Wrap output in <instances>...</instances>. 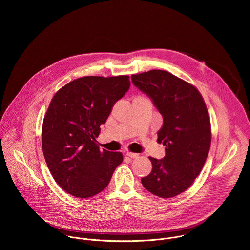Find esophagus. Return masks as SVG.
<instances>
[{
    "label": "esophagus",
    "instance_id": "34e87169",
    "mask_svg": "<svg viewBox=\"0 0 250 250\" xmlns=\"http://www.w3.org/2000/svg\"><path fill=\"white\" fill-rule=\"evenodd\" d=\"M126 156H128V157H130V158H132V159H136V158H138L140 155L139 154H137V153H132V152H126Z\"/></svg>",
    "mask_w": 250,
    "mask_h": 250
}]
</instances>
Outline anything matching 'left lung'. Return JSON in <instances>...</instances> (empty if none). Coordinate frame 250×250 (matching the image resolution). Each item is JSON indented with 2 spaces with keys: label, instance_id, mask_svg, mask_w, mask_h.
Here are the masks:
<instances>
[{
  "label": "left lung",
  "instance_id": "left-lung-1",
  "mask_svg": "<svg viewBox=\"0 0 250 250\" xmlns=\"http://www.w3.org/2000/svg\"><path fill=\"white\" fill-rule=\"evenodd\" d=\"M131 79L164 118L158 143L166 146V156L149 157L152 171L142 179L143 187L159 197L176 196L198 176L210 150L211 123L205 102L196 87L169 72L151 70Z\"/></svg>",
  "mask_w": 250,
  "mask_h": 250
}]
</instances>
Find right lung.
<instances>
[{
  "label": "right lung",
  "instance_id": "1",
  "mask_svg": "<svg viewBox=\"0 0 250 250\" xmlns=\"http://www.w3.org/2000/svg\"><path fill=\"white\" fill-rule=\"evenodd\" d=\"M130 85L126 75L86 76L53 97L43 120V154L53 178L73 196L87 198L101 192L122 163L120 152L100 150L96 138Z\"/></svg>",
  "mask_w": 250,
  "mask_h": 250
}]
</instances>
